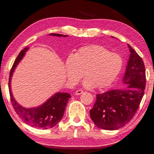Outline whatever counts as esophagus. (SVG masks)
I'll return each mask as SVG.
<instances>
[{
  "label": "esophagus",
  "instance_id": "1",
  "mask_svg": "<svg viewBox=\"0 0 154 154\" xmlns=\"http://www.w3.org/2000/svg\"><path fill=\"white\" fill-rule=\"evenodd\" d=\"M83 92V90H78L76 91V92H75V94H76V95H80V94H82Z\"/></svg>",
  "mask_w": 154,
  "mask_h": 154
}]
</instances>
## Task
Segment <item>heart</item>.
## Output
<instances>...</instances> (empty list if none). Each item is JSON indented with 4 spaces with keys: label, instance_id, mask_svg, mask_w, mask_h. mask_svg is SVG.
Returning a JSON list of instances; mask_svg holds the SVG:
<instances>
[{
    "label": "heart",
    "instance_id": "heart-1",
    "mask_svg": "<svg viewBox=\"0 0 154 154\" xmlns=\"http://www.w3.org/2000/svg\"><path fill=\"white\" fill-rule=\"evenodd\" d=\"M123 58L119 54L110 52L98 45L85 46L69 56L64 65L65 75L71 85L83 77L82 84L86 88H108L114 82L123 66Z\"/></svg>",
    "mask_w": 154,
    "mask_h": 154
}]
</instances>
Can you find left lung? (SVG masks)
Listing matches in <instances>:
<instances>
[{
  "instance_id": "1",
  "label": "left lung",
  "mask_w": 154,
  "mask_h": 154,
  "mask_svg": "<svg viewBox=\"0 0 154 154\" xmlns=\"http://www.w3.org/2000/svg\"><path fill=\"white\" fill-rule=\"evenodd\" d=\"M128 47L130 54L122 78L123 86L96 94L90 111L91 119L99 128L115 130L125 126L136 113L144 95V63L134 49L128 44Z\"/></svg>"
}]
</instances>
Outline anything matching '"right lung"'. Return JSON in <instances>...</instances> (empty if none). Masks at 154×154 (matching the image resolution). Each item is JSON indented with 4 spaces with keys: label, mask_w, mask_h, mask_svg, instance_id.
I'll use <instances>...</instances> for the list:
<instances>
[{
    "label": "right lung",
    "mask_w": 154,
    "mask_h": 154,
    "mask_svg": "<svg viewBox=\"0 0 154 154\" xmlns=\"http://www.w3.org/2000/svg\"><path fill=\"white\" fill-rule=\"evenodd\" d=\"M49 35L56 36L58 37L68 36V35L56 33L49 34ZM28 49L29 48L26 47L23 50L20 51L10 72L9 89L11 101L16 113L26 124L36 128L43 130L49 129L55 126L61 120L64 116L65 108L69 102V98H71V95L66 92H56L50 98H49L42 105L32 108L24 107L17 102L12 93L11 85V78L15 68L24 58Z\"/></svg>",
    "instance_id": "add662e5"
}]
</instances>
